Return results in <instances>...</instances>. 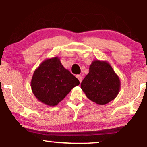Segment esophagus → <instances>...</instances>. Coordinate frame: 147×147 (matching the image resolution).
I'll use <instances>...</instances> for the list:
<instances>
[{
	"label": "esophagus",
	"mask_w": 147,
	"mask_h": 147,
	"mask_svg": "<svg viewBox=\"0 0 147 147\" xmlns=\"http://www.w3.org/2000/svg\"><path fill=\"white\" fill-rule=\"evenodd\" d=\"M76 77H77V79H79V81H80V83H81V81H82V77H81V76L79 75H76Z\"/></svg>",
	"instance_id": "34e87169"
}]
</instances>
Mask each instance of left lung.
Instances as JSON below:
<instances>
[{
  "label": "left lung",
  "mask_w": 147,
  "mask_h": 147,
  "mask_svg": "<svg viewBox=\"0 0 147 147\" xmlns=\"http://www.w3.org/2000/svg\"><path fill=\"white\" fill-rule=\"evenodd\" d=\"M120 78L105 60H95L89 66V72L81 87L90 100L105 105L114 99L120 89Z\"/></svg>",
  "instance_id": "1"
}]
</instances>
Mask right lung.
<instances>
[{
	"label": "right lung",
	"mask_w": 147,
	"mask_h": 147,
	"mask_svg": "<svg viewBox=\"0 0 147 147\" xmlns=\"http://www.w3.org/2000/svg\"><path fill=\"white\" fill-rule=\"evenodd\" d=\"M79 83V80L62 66L60 58L55 56L45 60L35 70L31 87L39 101L55 106Z\"/></svg>",
	"instance_id": "add662e5"
}]
</instances>
